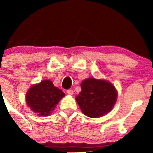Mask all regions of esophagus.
<instances>
[{
	"label": "esophagus",
	"instance_id": "obj_1",
	"mask_svg": "<svg viewBox=\"0 0 153 153\" xmlns=\"http://www.w3.org/2000/svg\"><path fill=\"white\" fill-rule=\"evenodd\" d=\"M67 94H69V95H73V91L71 90V89H68V90H67Z\"/></svg>",
	"mask_w": 153,
	"mask_h": 153
}]
</instances>
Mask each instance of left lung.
I'll use <instances>...</instances> for the list:
<instances>
[{
    "mask_svg": "<svg viewBox=\"0 0 153 153\" xmlns=\"http://www.w3.org/2000/svg\"><path fill=\"white\" fill-rule=\"evenodd\" d=\"M81 88L76 101L82 113L91 118H98L107 114L117 101L114 86L106 80L86 79L82 82Z\"/></svg>",
    "mask_w": 153,
    "mask_h": 153,
    "instance_id": "1",
    "label": "left lung"
}]
</instances>
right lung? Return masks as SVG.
I'll list each match as a JSON object with an SVG mask.
<instances>
[{"mask_svg": "<svg viewBox=\"0 0 153 153\" xmlns=\"http://www.w3.org/2000/svg\"><path fill=\"white\" fill-rule=\"evenodd\" d=\"M65 94L54 87L52 81L42 80L33 85L26 94V103L31 109L38 115L48 116L54 110Z\"/></svg>", "mask_w": 153, "mask_h": 153, "instance_id": "1", "label": "right lung"}]
</instances>
